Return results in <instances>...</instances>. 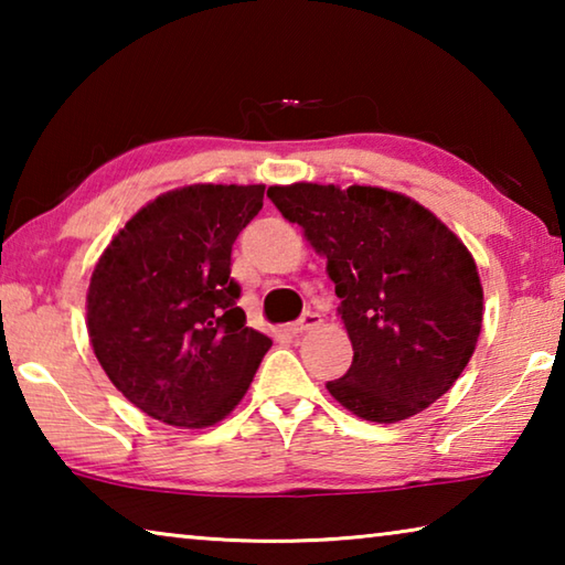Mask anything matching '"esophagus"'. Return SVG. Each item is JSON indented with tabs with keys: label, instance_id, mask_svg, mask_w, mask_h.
Returning a JSON list of instances; mask_svg holds the SVG:
<instances>
[{
	"label": "esophagus",
	"instance_id": "1",
	"mask_svg": "<svg viewBox=\"0 0 565 565\" xmlns=\"http://www.w3.org/2000/svg\"><path fill=\"white\" fill-rule=\"evenodd\" d=\"M319 323H321V317H319V313H313V311H306L303 317L294 323L291 331H294V333H306V331L317 329Z\"/></svg>",
	"mask_w": 565,
	"mask_h": 565
}]
</instances>
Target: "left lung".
Wrapping results in <instances>:
<instances>
[{
    "label": "left lung",
    "instance_id": "8db88e82",
    "mask_svg": "<svg viewBox=\"0 0 565 565\" xmlns=\"http://www.w3.org/2000/svg\"><path fill=\"white\" fill-rule=\"evenodd\" d=\"M276 209L327 259L353 361L329 394L396 424L441 398L471 361L483 286L466 244L416 199L381 186L274 184Z\"/></svg>",
    "mask_w": 565,
    "mask_h": 565
}]
</instances>
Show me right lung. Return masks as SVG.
I'll list each match as a JSON object with an SVG mask.
<instances>
[{"instance_id": "obj_1", "label": "right lung", "mask_w": 565, "mask_h": 565, "mask_svg": "<svg viewBox=\"0 0 565 565\" xmlns=\"http://www.w3.org/2000/svg\"><path fill=\"white\" fill-rule=\"evenodd\" d=\"M264 184H186L151 199L92 271L87 331L104 374L147 416L179 428L224 420L252 386L266 333L246 327L232 246Z\"/></svg>"}]
</instances>
